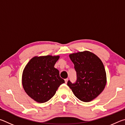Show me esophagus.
<instances>
[{
    "label": "esophagus",
    "mask_w": 125,
    "mask_h": 125,
    "mask_svg": "<svg viewBox=\"0 0 125 125\" xmlns=\"http://www.w3.org/2000/svg\"><path fill=\"white\" fill-rule=\"evenodd\" d=\"M68 78H66V79H65V83H67V81H68Z\"/></svg>",
    "instance_id": "obj_1"
}]
</instances>
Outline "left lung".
Listing matches in <instances>:
<instances>
[{
	"label": "left lung",
	"mask_w": 125,
	"mask_h": 125,
	"mask_svg": "<svg viewBox=\"0 0 125 125\" xmlns=\"http://www.w3.org/2000/svg\"><path fill=\"white\" fill-rule=\"evenodd\" d=\"M70 58L74 64L77 80L67 86L75 95L82 102H89L98 97L105 87L106 72L101 60L88 51L71 54Z\"/></svg>",
	"instance_id": "left-lung-1"
}]
</instances>
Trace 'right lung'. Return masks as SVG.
<instances>
[{
  "label": "right lung",
  "instance_id": "right-lung-1",
  "mask_svg": "<svg viewBox=\"0 0 125 125\" xmlns=\"http://www.w3.org/2000/svg\"><path fill=\"white\" fill-rule=\"evenodd\" d=\"M59 56H35L26 65L22 73V86L28 96L38 103L53 97L58 87L65 83L54 65Z\"/></svg>",
  "mask_w": 125,
  "mask_h": 125
}]
</instances>
